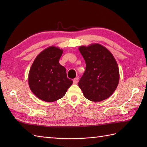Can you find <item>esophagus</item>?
<instances>
[{"label": "esophagus", "mask_w": 147, "mask_h": 147, "mask_svg": "<svg viewBox=\"0 0 147 147\" xmlns=\"http://www.w3.org/2000/svg\"><path fill=\"white\" fill-rule=\"evenodd\" d=\"M78 80H79V78L78 77L75 78L73 80V83L74 84H77L78 82Z\"/></svg>", "instance_id": "obj_1"}]
</instances>
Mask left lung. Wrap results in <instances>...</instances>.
<instances>
[{"label":"left lung","mask_w":147,"mask_h":147,"mask_svg":"<svg viewBox=\"0 0 147 147\" xmlns=\"http://www.w3.org/2000/svg\"><path fill=\"white\" fill-rule=\"evenodd\" d=\"M79 51L86 63V70L78 83L84 96L96 102L108 98L119 81V70L113 55L99 43L80 46Z\"/></svg>","instance_id":"1"}]
</instances>
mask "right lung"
Segmentation results:
<instances>
[{"mask_svg":"<svg viewBox=\"0 0 147 147\" xmlns=\"http://www.w3.org/2000/svg\"><path fill=\"white\" fill-rule=\"evenodd\" d=\"M62 52L59 47H49L36 56L30 68V88L43 101L53 102L62 98L73 84L65 68L59 62Z\"/></svg>","mask_w":147,"mask_h":147,"instance_id":"add662e5","label":"right lung"}]
</instances>
